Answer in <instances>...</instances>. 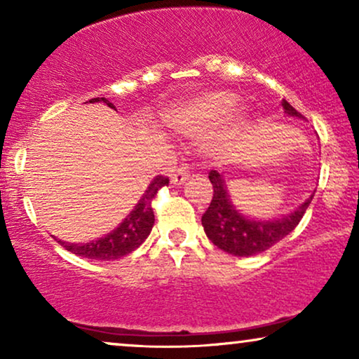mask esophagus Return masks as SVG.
<instances>
[{"instance_id": "1", "label": "esophagus", "mask_w": 359, "mask_h": 359, "mask_svg": "<svg viewBox=\"0 0 359 359\" xmlns=\"http://www.w3.org/2000/svg\"><path fill=\"white\" fill-rule=\"evenodd\" d=\"M189 178V173L188 171H186L184 168H178L175 171L173 175H171V184H175V186H181L184 183L186 180Z\"/></svg>"}]
</instances>
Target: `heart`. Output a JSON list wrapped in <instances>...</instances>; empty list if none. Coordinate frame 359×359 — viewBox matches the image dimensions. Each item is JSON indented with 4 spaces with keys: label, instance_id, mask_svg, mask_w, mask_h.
Listing matches in <instances>:
<instances>
[{
    "label": "heart",
    "instance_id": "obj_1",
    "mask_svg": "<svg viewBox=\"0 0 359 359\" xmlns=\"http://www.w3.org/2000/svg\"><path fill=\"white\" fill-rule=\"evenodd\" d=\"M237 97L229 91H208L181 102L165 116L170 129L186 137L203 135L215 126L219 129L205 135L201 150L210 160H222L232 150L233 137L245 122V111L233 107Z\"/></svg>",
    "mask_w": 359,
    "mask_h": 359
}]
</instances>
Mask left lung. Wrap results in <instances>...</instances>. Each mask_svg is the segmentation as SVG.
I'll list each match as a JSON object with an SVG mask.
<instances>
[{"label":"left lung","mask_w":359,"mask_h":359,"mask_svg":"<svg viewBox=\"0 0 359 359\" xmlns=\"http://www.w3.org/2000/svg\"><path fill=\"white\" fill-rule=\"evenodd\" d=\"M281 106L287 116L302 119V116L286 100H283ZM209 180L212 183L214 196L201 222L210 242L233 257H253L283 240L301 222L302 215L306 214L313 198L312 194L289 214H283L274 219H255L242 214L235 208L230 199L224 175L212 170L209 173Z\"/></svg>","instance_id":"1"}]
</instances>
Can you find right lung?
Here are the masks:
<instances>
[{"label":"right lung","instance_id":"add662e5","mask_svg":"<svg viewBox=\"0 0 359 359\" xmlns=\"http://www.w3.org/2000/svg\"><path fill=\"white\" fill-rule=\"evenodd\" d=\"M90 102H104L114 109V104L106 100V97H93ZM161 186H168V178L165 176H155L147 186L145 193L142 194L139 203L134 205L129 215L117 225L114 230L106 233L104 237L91 240L88 243H68L63 240L55 238L62 247H65L68 252L78 255V257L90 258V259H101V262H109V259H117L126 257L139 248L145 238L149 237L154 227L155 215L151 209V199L155 198L156 191Z\"/></svg>","mask_w":359,"mask_h":359}]
</instances>
